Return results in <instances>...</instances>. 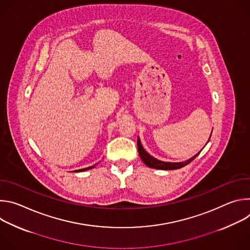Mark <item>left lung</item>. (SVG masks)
I'll use <instances>...</instances> for the list:
<instances>
[{"instance_id":"1","label":"left lung","mask_w":250,"mask_h":250,"mask_svg":"<svg viewBox=\"0 0 250 250\" xmlns=\"http://www.w3.org/2000/svg\"><path fill=\"white\" fill-rule=\"evenodd\" d=\"M211 135V133H210ZM209 140V138H208ZM137 149H138V154L141 158V160L144 161V163L146 165H147L150 168H154V169H160V170H175V169H179L184 167L185 165L189 164L191 161H193L198 155L199 153H197L196 155H194L192 158L183 161V162H164V161H160L154 157H152L151 155H149L144 148V146H141V142L139 140V137H137Z\"/></svg>"}]
</instances>
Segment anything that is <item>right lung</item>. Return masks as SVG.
<instances>
[{"instance_id": "right-lung-1", "label": "right lung", "mask_w": 250, "mask_h": 250, "mask_svg": "<svg viewBox=\"0 0 250 250\" xmlns=\"http://www.w3.org/2000/svg\"><path fill=\"white\" fill-rule=\"evenodd\" d=\"M94 167H95V165H93V166H91V167H88V168H84V169L78 170V171H84V170H88V169H91V168H94Z\"/></svg>"}]
</instances>
